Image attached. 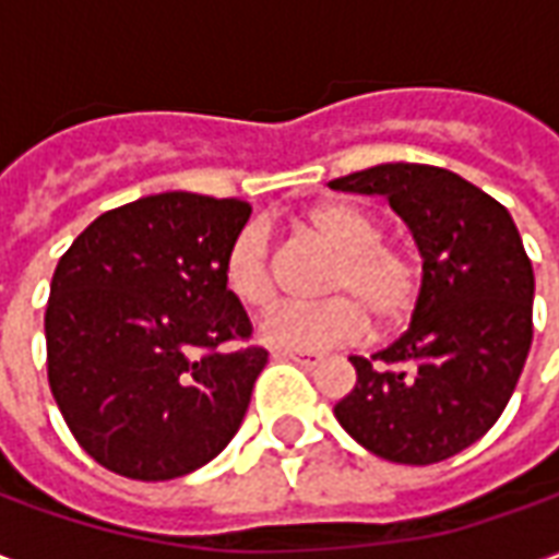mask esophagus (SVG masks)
<instances>
[{
    "mask_svg": "<svg viewBox=\"0 0 559 559\" xmlns=\"http://www.w3.org/2000/svg\"><path fill=\"white\" fill-rule=\"evenodd\" d=\"M275 359H287V362L302 365V368H314L320 362L317 353H290V350H275Z\"/></svg>",
    "mask_w": 559,
    "mask_h": 559,
    "instance_id": "34e87169",
    "label": "esophagus"
}]
</instances>
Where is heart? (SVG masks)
Instances as JSON below:
<instances>
[{"mask_svg":"<svg viewBox=\"0 0 559 559\" xmlns=\"http://www.w3.org/2000/svg\"><path fill=\"white\" fill-rule=\"evenodd\" d=\"M302 230L335 251L323 281V302H284L260 317L257 335L272 350L317 353L353 344L368 320L377 329L401 326L419 305L425 269L407 245L389 242L374 212L329 200L308 209ZM224 287L242 308H263L275 293L272 239L266 224L248 221L233 233L221 260Z\"/></svg>","mask_w":559,"mask_h":559,"instance_id":"heart-1","label":"heart"}]
</instances>
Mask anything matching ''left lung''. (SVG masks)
Wrapping results in <instances>:
<instances>
[{"mask_svg":"<svg viewBox=\"0 0 559 559\" xmlns=\"http://www.w3.org/2000/svg\"><path fill=\"white\" fill-rule=\"evenodd\" d=\"M386 197L419 245L425 287L411 329L371 359L335 419L368 452L437 464L500 419L533 341V266L503 203L431 164H377L329 182Z\"/></svg>","mask_w":559,"mask_h":559,"instance_id":"8db88e82","label":"left lung"}]
</instances>
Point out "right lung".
<instances>
[{"label": "right lung", "instance_id": "right-lung-1", "mask_svg": "<svg viewBox=\"0 0 559 559\" xmlns=\"http://www.w3.org/2000/svg\"><path fill=\"white\" fill-rule=\"evenodd\" d=\"M251 218L245 200L188 191L140 197L92 221L50 281V389L86 455L126 479L164 481L230 443L263 347L221 260Z\"/></svg>", "mask_w": 559, "mask_h": 559}]
</instances>
